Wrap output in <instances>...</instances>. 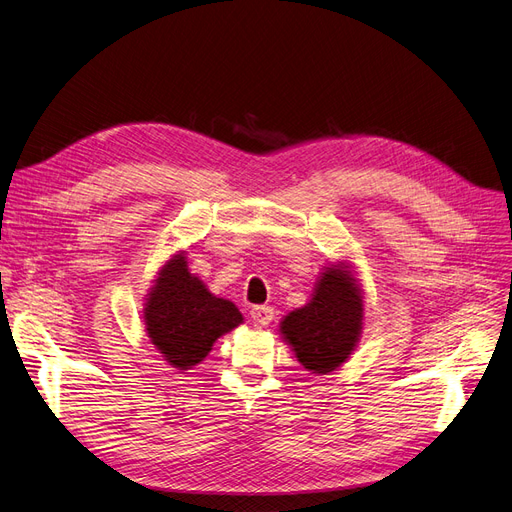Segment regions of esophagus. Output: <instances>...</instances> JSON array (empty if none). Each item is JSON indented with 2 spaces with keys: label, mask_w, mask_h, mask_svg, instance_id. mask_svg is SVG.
I'll return each instance as SVG.
<instances>
[{
  "label": "esophagus",
  "mask_w": 512,
  "mask_h": 512,
  "mask_svg": "<svg viewBox=\"0 0 512 512\" xmlns=\"http://www.w3.org/2000/svg\"><path fill=\"white\" fill-rule=\"evenodd\" d=\"M250 317H252L256 327H267L273 321L275 311L271 309V306H252Z\"/></svg>",
  "instance_id": "34e87169"
}]
</instances>
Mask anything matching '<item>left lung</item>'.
Returning <instances> with one entry per match:
<instances>
[{
    "mask_svg": "<svg viewBox=\"0 0 512 512\" xmlns=\"http://www.w3.org/2000/svg\"><path fill=\"white\" fill-rule=\"evenodd\" d=\"M361 327L363 290L349 264L338 262L325 267L309 304L285 315L279 332L304 370L327 374L355 351Z\"/></svg>",
    "mask_w": 512,
    "mask_h": 512,
    "instance_id": "left-lung-1",
    "label": "left lung"
}]
</instances>
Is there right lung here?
Returning a JSON list of instances; mask_svg holds the SVG:
<instances>
[{
    "instance_id": "right-lung-1",
    "label": "right lung",
    "mask_w": 512,
    "mask_h": 512,
    "mask_svg": "<svg viewBox=\"0 0 512 512\" xmlns=\"http://www.w3.org/2000/svg\"><path fill=\"white\" fill-rule=\"evenodd\" d=\"M243 323L231 300L216 298L189 271L185 252L174 254L153 281L145 304L151 342L176 370H191L212 351L214 342Z\"/></svg>"
}]
</instances>
